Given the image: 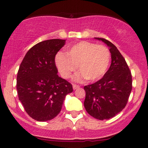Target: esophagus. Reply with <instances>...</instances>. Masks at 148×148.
<instances>
[{
	"instance_id": "1",
	"label": "esophagus",
	"mask_w": 148,
	"mask_h": 148,
	"mask_svg": "<svg viewBox=\"0 0 148 148\" xmlns=\"http://www.w3.org/2000/svg\"><path fill=\"white\" fill-rule=\"evenodd\" d=\"M73 90H76V89L79 88V86L76 85V84H73Z\"/></svg>"
}]
</instances>
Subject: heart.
<instances>
[{"instance_id":"1","label":"heart","mask_w":148,"mask_h":148,"mask_svg":"<svg viewBox=\"0 0 148 148\" xmlns=\"http://www.w3.org/2000/svg\"><path fill=\"white\" fill-rule=\"evenodd\" d=\"M110 53L108 48L95 43L82 41L68 49L66 55L58 53L56 56V64L61 75L69 78L76 70L74 77L78 82L87 79L95 82L100 79L108 70Z\"/></svg>"}]
</instances>
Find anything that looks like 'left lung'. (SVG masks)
<instances>
[{"mask_svg":"<svg viewBox=\"0 0 148 148\" xmlns=\"http://www.w3.org/2000/svg\"><path fill=\"white\" fill-rule=\"evenodd\" d=\"M109 47L111 64L102 78L84 87V105L87 113L99 120L109 119L125 108L132 90V76L125 59L116 46L101 38Z\"/></svg>","mask_w":148,"mask_h":148,"instance_id":"left-lung-1","label":"left lung"}]
</instances>
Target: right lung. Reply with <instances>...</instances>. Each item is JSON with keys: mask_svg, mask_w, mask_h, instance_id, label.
<instances>
[{"mask_svg": "<svg viewBox=\"0 0 148 148\" xmlns=\"http://www.w3.org/2000/svg\"><path fill=\"white\" fill-rule=\"evenodd\" d=\"M66 40L50 39L33 46L25 55L17 75L19 100L29 116L38 121L60 113L72 84L58 76L55 57Z\"/></svg>", "mask_w": 148, "mask_h": 148, "instance_id": "add662e5", "label": "right lung"}]
</instances>
